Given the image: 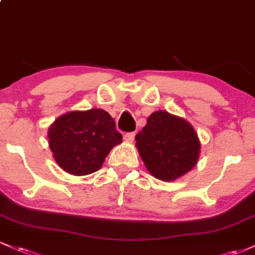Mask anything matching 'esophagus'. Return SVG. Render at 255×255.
Wrapping results in <instances>:
<instances>
[{"label": "esophagus", "instance_id": "1", "mask_svg": "<svg viewBox=\"0 0 255 255\" xmlns=\"http://www.w3.org/2000/svg\"><path fill=\"white\" fill-rule=\"evenodd\" d=\"M124 137L126 141L131 142L134 140V137H135V133H134V131H129V133H126Z\"/></svg>", "mask_w": 255, "mask_h": 255}]
</instances>
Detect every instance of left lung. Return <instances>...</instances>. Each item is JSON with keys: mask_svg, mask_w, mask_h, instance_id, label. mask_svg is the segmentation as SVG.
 <instances>
[{"mask_svg": "<svg viewBox=\"0 0 255 255\" xmlns=\"http://www.w3.org/2000/svg\"><path fill=\"white\" fill-rule=\"evenodd\" d=\"M147 170L163 181H174L197 164L200 142L194 128L183 119L156 111L135 136Z\"/></svg>", "mask_w": 255, "mask_h": 255, "instance_id": "left-lung-1", "label": "left lung"}]
</instances>
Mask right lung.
I'll return each instance as SVG.
<instances>
[{"instance_id":"add662e5","label":"right lung","mask_w":255,"mask_h":255,"mask_svg":"<svg viewBox=\"0 0 255 255\" xmlns=\"http://www.w3.org/2000/svg\"><path fill=\"white\" fill-rule=\"evenodd\" d=\"M121 141L115 122L102 109L64 114L49 128V145L57 164L80 176L101 169L111 148Z\"/></svg>"}]
</instances>
